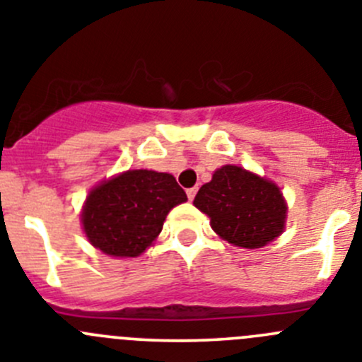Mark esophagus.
<instances>
[{"mask_svg":"<svg viewBox=\"0 0 362 362\" xmlns=\"http://www.w3.org/2000/svg\"><path fill=\"white\" fill-rule=\"evenodd\" d=\"M197 192H198V187H191V189H187V198L189 200H194V197H197Z\"/></svg>","mask_w":362,"mask_h":362,"instance_id":"1","label":"esophagus"}]
</instances>
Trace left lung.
I'll list each match as a JSON object with an SVG mask.
<instances>
[{"label": "left lung", "mask_w": 362, "mask_h": 362, "mask_svg": "<svg viewBox=\"0 0 362 362\" xmlns=\"http://www.w3.org/2000/svg\"><path fill=\"white\" fill-rule=\"evenodd\" d=\"M192 204L211 218L219 238L250 250L279 238L288 216L279 185L232 164L216 170Z\"/></svg>", "instance_id": "1"}]
</instances>
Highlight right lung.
Instances as JSON below:
<instances>
[{"label": "right lung", "instance_id": "obj_1", "mask_svg": "<svg viewBox=\"0 0 362 362\" xmlns=\"http://www.w3.org/2000/svg\"><path fill=\"white\" fill-rule=\"evenodd\" d=\"M187 200L173 175L128 170L90 189L82 225L94 248L112 257H137L160 234L165 216Z\"/></svg>", "mask_w": 362, "mask_h": 362}]
</instances>
